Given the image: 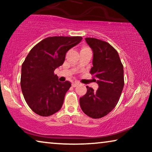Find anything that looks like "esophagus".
I'll return each mask as SVG.
<instances>
[{"label":"esophagus","instance_id":"1","mask_svg":"<svg viewBox=\"0 0 152 152\" xmlns=\"http://www.w3.org/2000/svg\"><path fill=\"white\" fill-rule=\"evenodd\" d=\"M78 84H79V82H72V86H73V87H76L77 86Z\"/></svg>","mask_w":152,"mask_h":152}]
</instances>
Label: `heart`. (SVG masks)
Returning a JSON list of instances; mask_svg holds the SVG:
<instances>
[{"label": "heart", "mask_w": 152, "mask_h": 152, "mask_svg": "<svg viewBox=\"0 0 152 152\" xmlns=\"http://www.w3.org/2000/svg\"><path fill=\"white\" fill-rule=\"evenodd\" d=\"M87 48H83L82 49V50H84V49H86Z\"/></svg>", "instance_id": "b5f03b06"}]
</instances>
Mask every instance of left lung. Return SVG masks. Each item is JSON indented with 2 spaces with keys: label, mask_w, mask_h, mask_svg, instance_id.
Listing matches in <instances>:
<instances>
[{
  "label": "left lung",
  "mask_w": 152,
  "mask_h": 152,
  "mask_svg": "<svg viewBox=\"0 0 152 152\" xmlns=\"http://www.w3.org/2000/svg\"><path fill=\"white\" fill-rule=\"evenodd\" d=\"M93 52L90 73L99 88L96 91L86 86L87 92L80 97L83 112L92 118L107 115L117 104L124 87L123 65L118 52L109 43L95 38H85Z\"/></svg>",
  "instance_id": "obj_1"
}]
</instances>
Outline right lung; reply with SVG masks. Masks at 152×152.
<instances>
[{"label":"right lung","mask_w":152,"mask_h":152,"mask_svg":"<svg viewBox=\"0 0 152 152\" xmlns=\"http://www.w3.org/2000/svg\"><path fill=\"white\" fill-rule=\"evenodd\" d=\"M81 37H50L34 45L22 64L20 87L28 105L35 113L50 116L59 111L71 84L60 82L56 68L66 54L82 41Z\"/></svg>","instance_id":"1"}]
</instances>
